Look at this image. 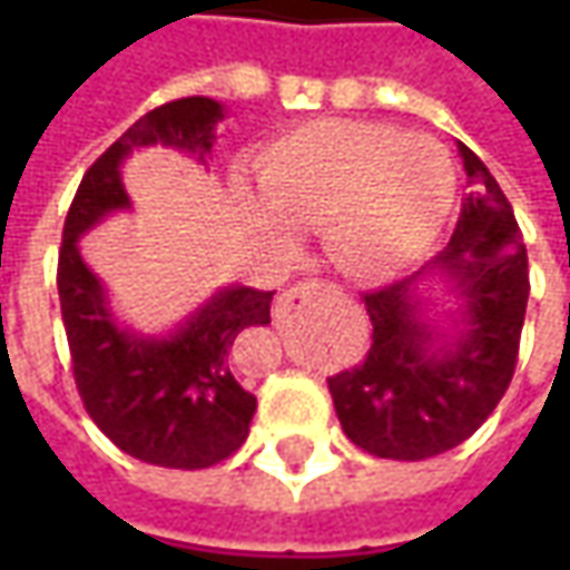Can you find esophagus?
<instances>
[{"instance_id":"esophagus-1","label":"esophagus","mask_w":570,"mask_h":570,"mask_svg":"<svg viewBox=\"0 0 570 570\" xmlns=\"http://www.w3.org/2000/svg\"><path fill=\"white\" fill-rule=\"evenodd\" d=\"M336 295V288L333 285H326V282H301L295 288H288V292H282V295L275 297V317H285L288 311H295L301 301H311V297H333Z\"/></svg>"}]
</instances>
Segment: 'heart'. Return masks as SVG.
<instances>
[{
	"label": "heart",
	"instance_id": "obj_1",
	"mask_svg": "<svg viewBox=\"0 0 570 570\" xmlns=\"http://www.w3.org/2000/svg\"><path fill=\"white\" fill-rule=\"evenodd\" d=\"M250 228L288 247L317 230L330 263L355 282H386L425 259L453 208L448 151L425 136L362 120H314L253 161Z\"/></svg>",
	"mask_w": 570,
	"mask_h": 570
}]
</instances>
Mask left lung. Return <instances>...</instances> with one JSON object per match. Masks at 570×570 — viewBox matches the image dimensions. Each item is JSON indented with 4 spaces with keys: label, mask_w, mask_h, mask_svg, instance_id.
<instances>
[{
    "label": "left lung",
    "mask_w": 570,
    "mask_h": 570,
    "mask_svg": "<svg viewBox=\"0 0 570 570\" xmlns=\"http://www.w3.org/2000/svg\"><path fill=\"white\" fill-rule=\"evenodd\" d=\"M456 148L470 196L450 244L415 275L364 295L371 348L326 377L348 441L383 460H428L463 444L514 377L527 247L489 167L463 142ZM441 296L454 307L434 321L430 304Z\"/></svg>",
    "instance_id": "8db88e82"
}]
</instances>
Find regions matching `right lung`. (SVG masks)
Returning a JSON list of instances; mask_svg holds the SVG:
<instances>
[{
	"label": "right lung",
	"mask_w": 570,
	"mask_h": 570,
	"mask_svg": "<svg viewBox=\"0 0 570 570\" xmlns=\"http://www.w3.org/2000/svg\"><path fill=\"white\" fill-rule=\"evenodd\" d=\"M225 114L212 98L170 100L145 114L88 167L62 228L56 285L81 403L122 453L167 470H206L247 441L256 396L234 377L230 352L244 330L269 323L275 292L225 285L174 330L139 333L114 314L81 256V237L132 208L122 187L132 151L161 145L206 165Z\"/></svg>",
	"instance_id": "right-lung-1"
}]
</instances>
